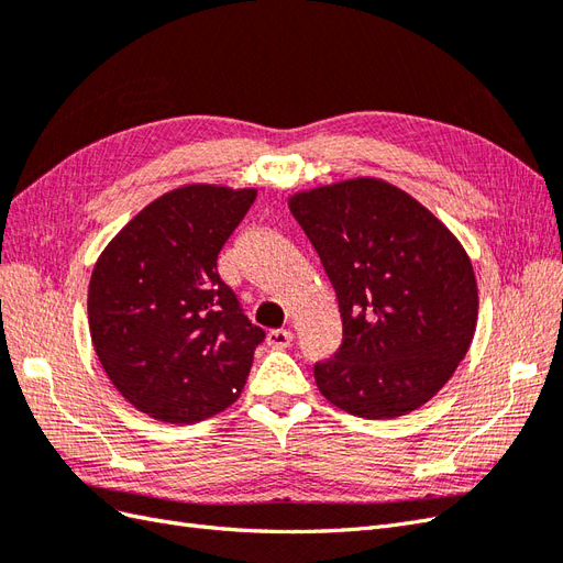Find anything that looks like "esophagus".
Here are the masks:
<instances>
[{
    "mask_svg": "<svg viewBox=\"0 0 563 563\" xmlns=\"http://www.w3.org/2000/svg\"><path fill=\"white\" fill-rule=\"evenodd\" d=\"M291 343H294V333L291 331L275 329V331L267 333V345L272 350H284V347H288Z\"/></svg>",
    "mask_w": 563,
    "mask_h": 563,
    "instance_id": "34e87169",
    "label": "esophagus"
}]
</instances>
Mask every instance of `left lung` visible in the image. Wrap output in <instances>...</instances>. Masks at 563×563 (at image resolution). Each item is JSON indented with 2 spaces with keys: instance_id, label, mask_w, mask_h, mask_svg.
Here are the masks:
<instances>
[{
  "instance_id": "1",
  "label": "left lung",
  "mask_w": 563,
  "mask_h": 563,
  "mask_svg": "<svg viewBox=\"0 0 563 563\" xmlns=\"http://www.w3.org/2000/svg\"><path fill=\"white\" fill-rule=\"evenodd\" d=\"M331 279L343 343L314 364L323 397L360 418L430 401L470 350L479 294L465 249L399 187L378 178L288 199Z\"/></svg>"
}]
</instances>
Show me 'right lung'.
<instances>
[{"instance_id": "add662e5", "label": "right lung", "mask_w": 563, "mask_h": 563, "mask_svg": "<svg viewBox=\"0 0 563 563\" xmlns=\"http://www.w3.org/2000/svg\"><path fill=\"white\" fill-rule=\"evenodd\" d=\"M255 190L185 185L155 199L100 253L89 329L112 385L139 411L190 424L225 411L265 331L218 275V253Z\"/></svg>"}]
</instances>
